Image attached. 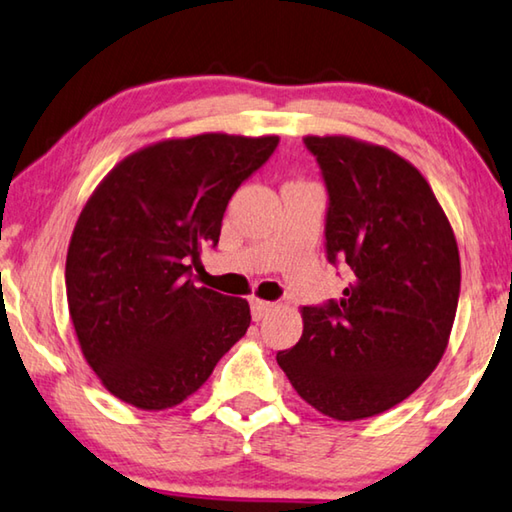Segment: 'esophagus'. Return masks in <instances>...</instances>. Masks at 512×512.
Masks as SVG:
<instances>
[{"label":"esophagus","instance_id":"1","mask_svg":"<svg viewBox=\"0 0 512 512\" xmlns=\"http://www.w3.org/2000/svg\"><path fill=\"white\" fill-rule=\"evenodd\" d=\"M272 308H274L272 301L251 297V317H254V320H263V317H265L267 313H270Z\"/></svg>","mask_w":512,"mask_h":512}]
</instances>
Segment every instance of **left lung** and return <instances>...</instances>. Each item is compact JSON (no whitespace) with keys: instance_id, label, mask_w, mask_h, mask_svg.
Instances as JSON below:
<instances>
[{"instance_id":"left-lung-1","label":"left lung","mask_w":512,"mask_h":512,"mask_svg":"<svg viewBox=\"0 0 512 512\" xmlns=\"http://www.w3.org/2000/svg\"><path fill=\"white\" fill-rule=\"evenodd\" d=\"M329 190L326 256L354 281L304 306V333L276 363L322 415L356 422L397 406L449 345L460 292L454 229L429 181L388 147L306 136Z\"/></svg>"}]
</instances>
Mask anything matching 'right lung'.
<instances>
[{
	"label": "right lung",
	"mask_w": 512,
	"mask_h": 512,
	"mask_svg": "<svg viewBox=\"0 0 512 512\" xmlns=\"http://www.w3.org/2000/svg\"><path fill=\"white\" fill-rule=\"evenodd\" d=\"M279 136L199 133L122 158L83 206L65 261L81 354L113 397L140 410L179 406L247 333V299L188 279L217 245L233 192Z\"/></svg>",
	"instance_id": "add662e5"
}]
</instances>
